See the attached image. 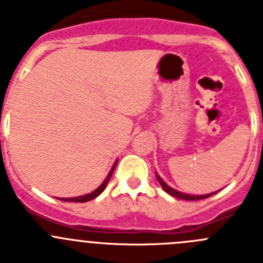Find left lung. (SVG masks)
<instances>
[{
    "mask_svg": "<svg viewBox=\"0 0 263 263\" xmlns=\"http://www.w3.org/2000/svg\"><path fill=\"white\" fill-rule=\"evenodd\" d=\"M157 176V180L159 181V184H161V187L163 188V190L166 191V192L168 193V195L174 196V197L176 198H180V200H187V201H197V200H203V198H208L210 197V196L215 195L217 192H213V193H208V195H200V196H195V195H188V193H181L179 192V191L174 190V188H171L170 185H167V184L165 183V181L162 180L161 176H158V174H156Z\"/></svg>",
    "mask_w": 263,
    "mask_h": 263,
    "instance_id": "left-lung-1",
    "label": "left lung"
}]
</instances>
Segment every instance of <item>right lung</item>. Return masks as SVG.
<instances>
[{
  "mask_svg": "<svg viewBox=\"0 0 263 263\" xmlns=\"http://www.w3.org/2000/svg\"><path fill=\"white\" fill-rule=\"evenodd\" d=\"M117 162H118V161H117ZM117 162H115V163H114V166H112V167H111V170H110L109 175L106 176V179H105V180H104V183H102L101 185H100V187L97 188V190H95V191H93V192L88 193V195H84V196H79V197H71V198H60V200H62V201H70V202H87V201H90V200H93V198H96V197H97V196H100V195H101L102 192H104V190H105V188H106L107 183H109L110 178H111L112 173H114V170H115V166H117Z\"/></svg>",
  "mask_w": 263,
  "mask_h": 263,
  "instance_id": "1",
  "label": "right lung"
}]
</instances>
